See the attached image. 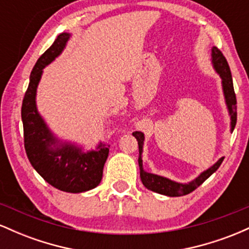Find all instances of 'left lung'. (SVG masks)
Returning a JSON list of instances; mask_svg holds the SVG:
<instances>
[{
  "instance_id": "left-lung-1",
  "label": "left lung",
  "mask_w": 249,
  "mask_h": 249,
  "mask_svg": "<svg viewBox=\"0 0 249 249\" xmlns=\"http://www.w3.org/2000/svg\"><path fill=\"white\" fill-rule=\"evenodd\" d=\"M212 64L213 68L215 69L216 72L219 73V76L221 77V83H222V91H224L226 105H227L228 112L231 116V131L233 132L234 127L236 124V97L235 92H234L233 88V79L232 75H231V69L230 65H228L227 61H226L225 56L222 55V53L218 48L213 47L212 48ZM133 137H136L137 142H138L139 146V158H138V164H139V170H141V179L142 182L144 184V186L148 188L150 191L153 192L164 194L167 196H186V194L193 192L196 188H198L205 180L210 178L212 174L215 172L216 170L220 167L222 160H224V157L220 158L213 166L207 168L206 171H204L198 178H196L192 181H190L188 184H180V182L173 181V180L165 178V177L157 176V174L148 173L142 168V145H144V133L136 131L133 132Z\"/></svg>"
}]
</instances>
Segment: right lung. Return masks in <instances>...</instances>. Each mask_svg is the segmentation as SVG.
<instances>
[{"mask_svg":"<svg viewBox=\"0 0 249 249\" xmlns=\"http://www.w3.org/2000/svg\"><path fill=\"white\" fill-rule=\"evenodd\" d=\"M70 36L68 33L59 34L53 45L37 59L30 73L21 116L25 152L37 173L63 192L82 193L101 182L110 145L98 144L96 150L85 152L75 144L61 142L51 132L36 107V91L43 69L61 55Z\"/></svg>","mask_w":249,"mask_h":249,"instance_id":"right-lung-1","label":"right lung"}]
</instances>
